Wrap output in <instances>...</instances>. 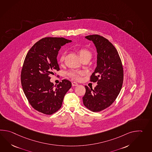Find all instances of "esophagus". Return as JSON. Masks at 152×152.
Segmentation results:
<instances>
[{
	"label": "esophagus",
	"mask_w": 152,
	"mask_h": 152,
	"mask_svg": "<svg viewBox=\"0 0 152 152\" xmlns=\"http://www.w3.org/2000/svg\"><path fill=\"white\" fill-rule=\"evenodd\" d=\"M77 83H76V82H72V86H74H74H77Z\"/></svg>",
	"instance_id": "34e87169"
}]
</instances>
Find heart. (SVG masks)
Here are the masks:
<instances>
[{"label": "heart", "instance_id": "heart-1", "mask_svg": "<svg viewBox=\"0 0 152 152\" xmlns=\"http://www.w3.org/2000/svg\"><path fill=\"white\" fill-rule=\"evenodd\" d=\"M78 53L80 56L81 58L83 57L84 56L89 55L91 56V53L89 51L84 49V48H81L80 50H79L78 51ZM64 54H62L60 57V62L62 63L64 61ZM85 74V72L84 71H73L70 72L68 75L69 76L72 78V79L75 80H81V77L82 76H83Z\"/></svg>", "mask_w": 152, "mask_h": 152}]
</instances>
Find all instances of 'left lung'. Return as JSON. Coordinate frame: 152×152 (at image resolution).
<instances>
[{
    "label": "left lung",
    "mask_w": 152,
    "mask_h": 152,
    "mask_svg": "<svg viewBox=\"0 0 152 152\" xmlns=\"http://www.w3.org/2000/svg\"><path fill=\"white\" fill-rule=\"evenodd\" d=\"M85 38L91 41L96 49L97 66L91 81L97 82V85L94 89L85 86L83 102L91 111H101L112 105L119 94L123 82V69L118 52L107 39L99 35Z\"/></svg>",
    "instance_id": "8db88e82"
}]
</instances>
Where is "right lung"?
I'll use <instances>...</instances> for the list:
<instances>
[{
    "label": "right lung",
    "mask_w": 152,
    "mask_h": 152,
    "mask_svg": "<svg viewBox=\"0 0 152 152\" xmlns=\"http://www.w3.org/2000/svg\"><path fill=\"white\" fill-rule=\"evenodd\" d=\"M71 41L63 37H45L27 53L21 71V84L29 102L37 111L48 115L57 111L71 88V82L67 80L54 86L50 75L60 69L57 58L61 47Z\"/></svg>",
    "instance_id": "obj_1"
}]
</instances>
